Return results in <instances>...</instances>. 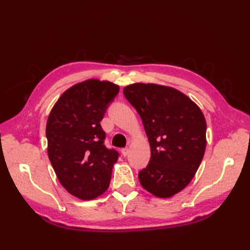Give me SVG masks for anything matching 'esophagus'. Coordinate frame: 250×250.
<instances>
[{
    "mask_svg": "<svg viewBox=\"0 0 250 250\" xmlns=\"http://www.w3.org/2000/svg\"><path fill=\"white\" fill-rule=\"evenodd\" d=\"M121 152H122L123 156H126L128 154V152H129V149H128V148H123L122 150H121Z\"/></svg>",
    "mask_w": 250,
    "mask_h": 250,
    "instance_id": "34e87169",
    "label": "esophagus"
}]
</instances>
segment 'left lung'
<instances>
[{"label": "left lung", "mask_w": 250, "mask_h": 250, "mask_svg": "<svg viewBox=\"0 0 250 250\" xmlns=\"http://www.w3.org/2000/svg\"><path fill=\"white\" fill-rule=\"evenodd\" d=\"M124 96L137 109L149 140L151 157L139 173L142 187L168 198L190 184L207 146L200 108L179 90L153 83H133Z\"/></svg>", "instance_id": "8db88e82"}]
</instances>
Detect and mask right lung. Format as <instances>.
<instances>
[{"mask_svg":"<svg viewBox=\"0 0 250 250\" xmlns=\"http://www.w3.org/2000/svg\"><path fill=\"white\" fill-rule=\"evenodd\" d=\"M119 90L109 81L77 83L60 96L49 115V160L59 183L79 199H94L108 188L119 152L105 147L100 122Z\"/></svg>","mask_w":250,"mask_h":250,"instance_id":"add662e5","label":"right lung"}]
</instances>
